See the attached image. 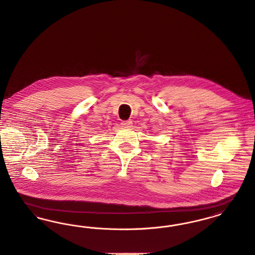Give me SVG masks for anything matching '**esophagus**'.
I'll return each instance as SVG.
<instances>
[{
    "mask_svg": "<svg viewBox=\"0 0 255 255\" xmlns=\"http://www.w3.org/2000/svg\"><path fill=\"white\" fill-rule=\"evenodd\" d=\"M122 126L124 127V128H130L131 126H132V121L131 120H128V121H123L122 122Z\"/></svg>",
    "mask_w": 255,
    "mask_h": 255,
    "instance_id": "obj_1",
    "label": "esophagus"
}]
</instances>
